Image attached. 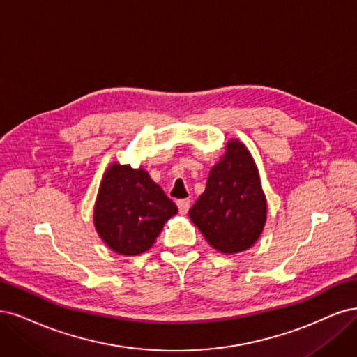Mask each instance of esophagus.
I'll use <instances>...</instances> for the list:
<instances>
[{
	"mask_svg": "<svg viewBox=\"0 0 357 357\" xmlns=\"http://www.w3.org/2000/svg\"><path fill=\"white\" fill-rule=\"evenodd\" d=\"M190 199H182V200H178V209H179V213L181 215H187L188 213V209H190Z\"/></svg>",
	"mask_w": 357,
	"mask_h": 357,
	"instance_id": "esophagus-1",
	"label": "esophagus"
}]
</instances>
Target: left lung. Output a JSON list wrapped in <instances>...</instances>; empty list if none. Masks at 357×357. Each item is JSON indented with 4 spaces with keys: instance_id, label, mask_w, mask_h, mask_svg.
<instances>
[{
    "instance_id": "8db88e82",
    "label": "left lung",
    "mask_w": 357,
    "mask_h": 357,
    "mask_svg": "<svg viewBox=\"0 0 357 357\" xmlns=\"http://www.w3.org/2000/svg\"><path fill=\"white\" fill-rule=\"evenodd\" d=\"M267 216L258 169L248 148L231 141L212 167L206 190L190 209L191 221L222 254L246 250L258 240Z\"/></svg>"
}]
</instances>
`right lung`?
<instances>
[{
  "label": "right lung",
  "mask_w": 357,
  "mask_h": 357,
  "mask_svg": "<svg viewBox=\"0 0 357 357\" xmlns=\"http://www.w3.org/2000/svg\"><path fill=\"white\" fill-rule=\"evenodd\" d=\"M176 204L144 169L112 165L102 179L95 227L117 254L139 255L154 245Z\"/></svg>",
  "instance_id": "add662e5"
}]
</instances>
